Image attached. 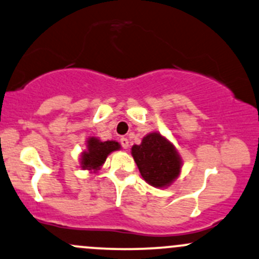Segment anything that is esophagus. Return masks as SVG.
<instances>
[{
    "instance_id": "esophagus-1",
    "label": "esophagus",
    "mask_w": 259,
    "mask_h": 259,
    "mask_svg": "<svg viewBox=\"0 0 259 259\" xmlns=\"http://www.w3.org/2000/svg\"><path fill=\"white\" fill-rule=\"evenodd\" d=\"M120 145H121V147L125 148V150H126V148L129 147V140H127L126 138H121L120 139Z\"/></svg>"
}]
</instances>
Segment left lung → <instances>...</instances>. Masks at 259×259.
<instances>
[{"label":"left lung","instance_id":"left-lung-1","mask_svg":"<svg viewBox=\"0 0 259 259\" xmlns=\"http://www.w3.org/2000/svg\"><path fill=\"white\" fill-rule=\"evenodd\" d=\"M132 154L142 178L150 185L167 187L179 177L183 165L179 153L159 133L147 134L141 144L132 147Z\"/></svg>","mask_w":259,"mask_h":259}]
</instances>
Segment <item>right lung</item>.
Wrapping results in <instances>:
<instances>
[{
  "mask_svg": "<svg viewBox=\"0 0 259 259\" xmlns=\"http://www.w3.org/2000/svg\"><path fill=\"white\" fill-rule=\"evenodd\" d=\"M86 150L81 153L80 165L86 170H99L106 162L107 156L113 151H118L120 145L117 141H101L97 138H89L86 141Z\"/></svg>",
  "mask_w": 259,
  "mask_h": 259,
  "instance_id": "obj_1",
  "label": "right lung"
}]
</instances>
